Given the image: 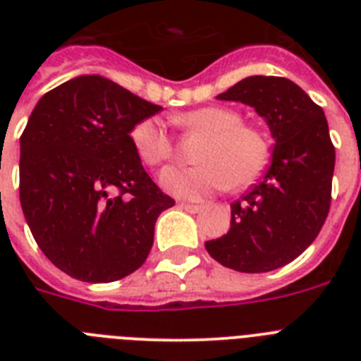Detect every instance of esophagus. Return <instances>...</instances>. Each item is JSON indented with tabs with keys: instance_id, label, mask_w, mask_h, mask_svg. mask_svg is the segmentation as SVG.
Masks as SVG:
<instances>
[{
	"instance_id": "esophagus-1",
	"label": "esophagus",
	"mask_w": 361,
	"mask_h": 361,
	"mask_svg": "<svg viewBox=\"0 0 361 361\" xmlns=\"http://www.w3.org/2000/svg\"><path fill=\"white\" fill-rule=\"evenodd\" d=\"M180 208L185 209V212H191V214H198L202 206H198V204H189V202H180Z\"/></svg>"
}]
</instances>
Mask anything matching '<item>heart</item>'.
I'll return each mask as SVG.
<instances>
[{
	"label": "heart",
	"mask_w": 361,
	"mask_h": 361,
	"mask_svg": "<svg viewBox=\"0 0 361 361\" xmlns=\"http://www.w3.org/2000/svg\"><path fill=\"white\" fill-rule=\"evenodd\" d=\"M178 127L204 135L195 152L198 164L170 169L163 185L183 198H202L221 189L240 191L262 174L269 159V140L255 125L243 123L236 110L221 104L181 112L172 118ZM130 142L142 163L159 169L172 159L174 144L164 127L153 118L130 130Z\"/></svg>",
	"instance_id": "b5f03b06"
}]
</instances>
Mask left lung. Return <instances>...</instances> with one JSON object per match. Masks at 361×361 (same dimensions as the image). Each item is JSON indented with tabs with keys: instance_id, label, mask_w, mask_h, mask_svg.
I'll return each mask as SVG.
<instances>
[{
	"instance_id": "8db88e82",
	"label": "left lung",
	"mask_w": 361,
	"mask_h": 361,
	"mask_svg": "<svg viewBox=\"0 0 361 361\" xmlns=\"http://www.w3.org/2000/svg\"><path fill=\"white\" fill-rule=\"evenodd\" d=\"M217 99L257 110L275 147L262 180L231 206V231L206 249L236 271H271L313 243L330 212L336 147L324 110L283 76H249Z\"/></svg>"
}]
</instances>
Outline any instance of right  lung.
Masks as SVG:
<instances>
[{
  "label": "right lung",
  "instance_id": "add662e5",
  "mask_svg": "<svg viewBox=\"0 0 361 361\" xmlns=\"http://www.w3.org/2000/svg\"><path fill=\"white\" fill-rule=\"evenodd\" d=\"M116 82L78 76L37 103L20 136V204L37 245L75 279L110 283L146 262L174 206L147 176L130 130L161 112Z\"/></svg>",
  "mask_w": 361,
  "mask_h": 361
}]
</instances>
